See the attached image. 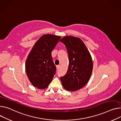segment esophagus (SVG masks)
<instances>
[{
	"label": "esophagus",
	"mask_w": 121,
	"mask_h": 121,
	"mask_svg": "<svg viewBox=\"0 0 121 121\" xmlns=\"http://www.w3.org/2000/svg\"><path fill=\"white\" fill-rule=\"evenodd\" d=\"M56 67H57V70H58V69L60 68V66L59 65H57V66H56Z\"/></svg>",
	"instance_id": "34e87169"
}]
</instances>
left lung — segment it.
I'll return each instance as SVG.
<instances>
[{
	"label": "left lung",
	"instance_id": "left-lung-1",
	"mask_svg": "<svg viewBox=\"0 0 121 121\" xmlns=\"http://www.w3.org/2000/svg\"><path fill=\"white\" fill-rule=\"evenodd\" d=\"M60 41L66 46L69 61L67 72L60 77V81L66 90L76 91L86 85L91 76L93 68L91 56L80 38L68 36Z\"/></svg>",
	"mask_w": 121,
	"mask_h": 121
}]
</instances>
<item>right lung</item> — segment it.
Here are the masks:
<instances>
[{
  "label": "right lung",
  "instance_id": "1",
  "mask_svg": "<svg viewBox=\"0 0 121 121\" xmlns=\"http://www.w3.org/2000/svg\"><path fill=\"white\" fill-rule=\"evenodd\" d=\"M61 37L52 34L41 36L27 58L26 71L31 84L38 89L47 88L56 71L51 52Z\"/></svg>",
  "mask_w": 121,
  "mask_h": 121
}]
</instances>
